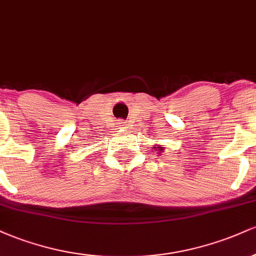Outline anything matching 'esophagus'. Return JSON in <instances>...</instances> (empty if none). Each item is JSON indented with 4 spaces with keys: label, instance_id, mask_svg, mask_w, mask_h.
Returning <instances> with one entry per match:
<instances>
[{
    "label": "esophagus",
    "instance_id": "34e87169",
    "mask_svg": "<svg viewBox=\"0 0 256 256\" xmlns=\"http://www.w3.org/2000/svg\"><path fill=\"white\" fill-rule=\"evenodd\" d=\"M119 128H128V122H124V120H120V122H119Z\"/></svg>",
    "mask_w": 256,
    "mask_h": 256
}]
</instances>
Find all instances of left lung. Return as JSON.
<instances>
[{"label": "left lung", "mask_w": 256, "mask_h": 256, "mask_svg": "<svg viewBox=\"0 0 256 256\" xmlns=\"http://www.w3.org/2000/svg\"><path fill=\"white\" fill-rule=\"evenodd\" d=\"M154 150H156V152H158V154H160V152H162L164 150V146H154Z\"/></svg>", "instance_id": "obj_1"}]
</instances>
